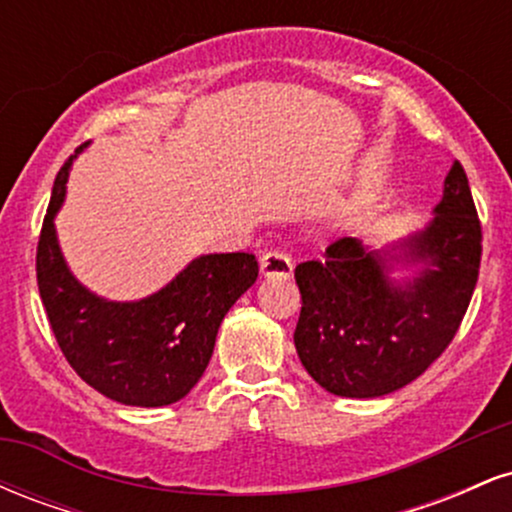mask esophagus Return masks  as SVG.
<instances>
[{"label":"esophagus","mask_w":512,"mask_h":512,"mask_svg":"<svg viewBox=\"0 0 512 512\" xmlns=\"http://www.w3.org/2000/svg\"><path fill=\"white\" fill-rule=\"evenodd\" d=\"M260 269L264 276H279V279H289L293 272L291 257L284 250H267L260 257Z\"/></svg>","instance_id":"esophagus-1"}]
</instances>
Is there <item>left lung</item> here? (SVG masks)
Returning a JSON list of instances; mask_svg holds the SVG:
<instances>
[{"instance_id":"left-lung-1","label":"left lung","mask_w":512,"mask_h":512,"mask_svg":"<svg viewBox=\"0 0 512 512\" xmlns=\"http://www.w3.org/2000/svg\"><path fill=\"white\" fill-rule=\"evenodd\" d=\"M395 250L368 252L361 240L339 238L322 260L296 267L303 305L293 342L332 395L383 397L409 385L460 330L481 264V221L460 161L433 221ZM392 261H421L425 272L397 287L386 276Z\"/></svg>"}]
</instances>
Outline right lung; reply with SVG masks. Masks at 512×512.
<instances>
[{
    "label": "right lung",
    "mask_w": 512,
    "mask_h": 512,
    "mask_svg": "<svg viewBox=\"0 0 512 512\" xmlns=\"http://www.w3.org/2000/svg\"><path fill=\"white\" fill-rule=\"evenodd\" d=\"M74 156L52 185L35 252L52 334L69 366L93 390L129 407H166L185 397L207 370L221 320L255 284L257 260L250 252L204 255L154 296L134 303L103 301L69 272L52 223Z\"/></svg>",
    "instance_id": "obj_1"
}]
</instances>
